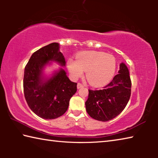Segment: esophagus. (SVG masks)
Listing matches in <instances>:
<instances>
[{"label": "esophagus", "instance_id": "esophagus-1", "mask_svg": "<svg viewBox=\"0 0 158 158\" xmlns=\"http://www.w3.org/2000/svg\"><path fill=\"white\" fill-rule=\"evenodd\" d=\"M82 87H84V85H82L81 84H80V83H78V84H77V89H81V88H82Z\"/></svg>", "mask_w": 158, "mask_h": 158}]
</instances>
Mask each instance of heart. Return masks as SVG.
<instances>
[{
	"instance_id": "obj_1",
	"label": "heart",
	"mask_w": 158,
	"mask_h": 158,
	"mask_svg": "<svg viewBox=\"0 0 158 158\" xmlns=\"http://www.w3.org/2000/svg\"><path fill=\"white\" fill-rule=\"evenodd\" d=\"M68 69L74 79L81 77L85 72L87 81L93 86L107 84L113 78L116 69L114 56L96 51H85L77 55V59L69 58Z\"/></svg>"
}]
</instances>
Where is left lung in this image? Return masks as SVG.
<instances>
[{
    "label": "left lung",
    "mask_w": 158,
    "mask_h": 158,
    "mask_svg": "<svg viewBox=\"0 0 158 158\" xmlns=\"http://www.w3.org/2000/svg\"><path fill=\"white\" fill-rule=\"evenodd\" d=\"M118 74L101 90H89L85 109L89 116L100 121H108L119 115L126 106L131 95L129 69L120 64Z\"/></svg>",
    "instance_id": "left-lung-1"
}]
</instances>
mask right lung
Wrapping results in <instances>:
<instances>
[{
    "mask_svg": "<svg viewBox=\"0 0 158 158\" xmlns=\"http://www.w3.org/2000/svg\"><path fill=\"white\" fill-rule=\"evenodd\" d=\"M52 62L65 67V57L56 42L32 54L23 76V92L28 106L37 116L47 120L65 114L69 100L77 92V83L69 79L63 68L60 67L49 76L45 74V68Z\"/></svg>",
    "mask_w": 158,
    "mask_h": 158,
    "instance_id": "right-lung-1",
    "label": "right lung"
}]
</instances>
